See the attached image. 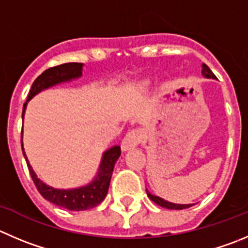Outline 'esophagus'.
Returning a JSON list of instances; mask_svg holds the SVG:
<instances>
[{
  "instance_id": "1",
  "label": "esophagus",
  "mask_w": 248,
  "mask_h": 248,
  "mask_svg": "<svg viewBox=\"0 0 248 248\" xmlns=\"http://www.w3.org/2000/svg\"><path fill=\"white\" fill-rule=\"evenodd\" d=\"M143 139V133L141 130H130L128 134L125 135V138L123 139L122 141V150L123 151H129L131 148L136 147L139 143L142 141Z\"/></svg>"
}]
</instances>
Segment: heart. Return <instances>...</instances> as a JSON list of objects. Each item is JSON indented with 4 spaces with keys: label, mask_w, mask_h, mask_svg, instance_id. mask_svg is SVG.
Here are the masks:
<instances>
[{
    "label": "heart",
    "mask_w": 248,
    "mask_h": 248,
    "mask_svg": "<svg viewBox=\"0 0 248 248\" xmlns=\"http://www.w3.org/2000/svg\"><path fill=\"white\" fill-rule=\"evenodd\" d=\"M147 85H148L147 81H140V82H139V86H140V87H146Z\"/></svg>",
    "instance_id": "1"
}]
</instances>
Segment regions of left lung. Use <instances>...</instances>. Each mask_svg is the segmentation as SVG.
<instances>
[{
    "label": "left lung",
    "instance_id": "left-lung-1",
    "mask_svg": "<svg viewBox=\"0 0 248 248\" xmlns=\"http://www.w3.org/2000/svg\"><path fill=\"white\" fill-rule=\"evenodd\" d=\"M202 75H203L204 78H208V79H217V77L213 74V72H212V70L208 68V65H206V64H202ZM147 196H148V199L151 200V201H153V202H155V203H157L158 206L163 207V208H168V209H185V208H188V207L193 206V203H191V204L171 203V202L166 201V200L161 199V197L155 196V195L150 193V192H148V191H147Z\"/></svg>",
    "mask_w": 248,
    "mask_h": 248
}]
</instances>
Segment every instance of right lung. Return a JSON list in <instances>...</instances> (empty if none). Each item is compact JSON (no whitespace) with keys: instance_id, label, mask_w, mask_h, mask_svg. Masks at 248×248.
Returning a JSON list of instances; mask_svg holds the SVG:
<instances>
[{"instance_id":"obj_1","label":"right lung","mask_w":248,"mask_h":248,"mask_svg":"<svg viewBox=\"0 0 248 248\" xmlns=\"http://www.w3.org/2000/svg\"><path fill=\"white\" fill-rule=\"evenodd\" d=\"M82 67H84L82 63H64V64L57 65V67L48 68L41 75H39L35 79V81L32 82V86L29 91V95H28L27 102L23 106L22 118H24V113L25 109H27L28 102L35 95L41 93L42 90H46L48 87L61 84V82H67L78 79V78H80L82 75ZM22 151L25 159H27L28 169H29L32 181H34L35 186L39 190V192L41 193V196L45 200L51 202V203L56 204V206L77 212L93 208V207L100 204L105 200V197L107 196L108 187H109L114 164L120 155L119 146H113V147H110L109 150H107L103 153L97 175H96V178L90 184L81 186V187L64 190V188H55L42 183L37 178L35 171L32 170L31 166H30L29 161H28L27 155H25L24 148H23V141Z\"/></svg>"}]
</instances>
